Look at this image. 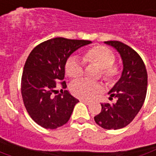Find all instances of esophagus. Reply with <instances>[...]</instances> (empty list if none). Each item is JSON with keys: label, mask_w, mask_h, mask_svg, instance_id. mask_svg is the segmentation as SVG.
Here are the masks:
<instances>
[{"label": "esophagus", "mask_w": 156, "mask_h": 156, "mask_svg": "<svg viewBox=\"0 0 156 156\" xmlns=\"http://www.w3.org/2000/svg\"><path fill=\"white\" fill-rule=\"evenodd\" d=\"M80 101L82 102V103H83V104H85V105H90V101H87V100H84V99H80Z\"/></svg>", "instance_id": "obj_1"}]
</instances>
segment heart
Returning <instances> with one entry per match:
<instances>
[{
	"mask_svg": "<svg viewBox=\"0 0 156 156\" xmlns=\"http://www.w3.org/2000/svg\"><path fill=\"white\" fill-rule=\"evenodd\" d=\"M83 59L101 68L102 78L108 83H114L119 75V67L114 64L115 54L108 47L94 46L85 51ZM66 72L70 78H80L83 74V65L77 58L73 57L69 58L66 65ZM70 89L72 93L77 98L81 99H91L102 90V86L99 83H92L86 79H79L71 83Z\"/></svg>",
	"mask_w": 156,
	"mask_h": 156,
	"instance_id": "1",
	"label": "heart"
}]
</instances>
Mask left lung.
Returning <instances> with one entry per match:
<instances>
[{
	"instance_id": "obj_1",
	"label": "left lung",
	"mask_w": 156,
	"mask_h": 156,
	"mask_svg": "<svg viewBox=\"0 0 156 156\" xmlns=\"http://www.w3.org/2000/svg\"><path fill=\"white\" fill-rule=\"evenodd\" d=\"M120 53L123 69L120 79L109 91L116 103L101 104L102 110L94 116L97 124L105 129L126 127L140 111L147 93L148 74L142 58L131 47L120 41H105Z\"/></svg>"
}]
</instances>
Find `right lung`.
Masks as SVG:
<instances>
[{
    "mask_svg": "<svg viewBox=\"0 0 156 156\" xmlns=\"http://www.w3.org/2000/svg\"><path fill=\"white\" fill-rule=\"evenodd\" d=\"M91 41L53 38L34 47L25 63L21 77V95L27 111L45 129H54L66 124L78 101L68 90L53 96L58 83L66 88L65 66L78 48Z\"/></svg>",
    "mask_w": 156,
    "mask_h": 156,
    "instance_id": "add662e5",
    "label": "right lung"
}]
</instances>
